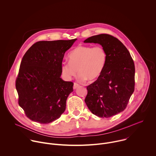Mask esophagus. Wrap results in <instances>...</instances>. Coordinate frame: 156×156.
Here are the masks:
<instances>
[{
  "mask_svg": "<svg viewBox=\"0 0 156 156\" xmlns=\"http://www.w3.org/2000/svg\"><path fill=\"white\" fill-rule=\"evenodd\" d=\"M80 85L78 84V83H74V86H73V88L75 90V89H76L77 87H79Z\"/></svg>",
  "mask_w": 156,
  "mask_h": 156,
  "instance_id": "34e87169",
  "label": "esophagus"
}]
</instances>
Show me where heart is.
<instances>
[{
    "label": "heart",
    "mask_w": 156,
    "mask_h": 156,
    "mask_svg": "<svg viewBox=\"0 0 156 156\" xmlns=\"http://www.w3.org/2000/svg\"><path fill=\"white\" fill-rule=\"evenodd\" d=\"M107 60V52L102 46H78L70 52L69 62L62 64L61 72L65 78L70 80L79 71L80 82H93L102 74Z\"/></svg>",
    "instance_id": "heart-1"
}]
</instances>
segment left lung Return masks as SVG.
Returning a JSON list of instances; mask_svg holds the SVG:
<instances>
[{
    "instance_id": "obj_1",
    "label": "left lung",
    "mask_w": 156,
    "mask_h": 156,
    "mask_svg": "<svg viewBox=\"0 0 156 156\" xmlns=\"http://www.w3.org/2000/svg\"><path fill=\"white\" fill-rule=\"evenodd\" d=\"M83 42L99 44L107 54L102 74L87 87L85 102L93 114L101 118L111 117L124 110L133 93V61L125 46L112 35H94Z\"/></svg>"
}]
</instances>
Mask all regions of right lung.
Segmentation results:
<instances>
[{
  "instance_id": "obj_1",
  "label": "right lung",
  "mask_w": 156,
  "mask_h": 156,
  "mask_svg": "<svg viewBox=\"0 0 156 156\" xmlns=\"http://www.w3.org/2000/svg\"><path fill=\"white\" fill-rule=\"evenodd\" d=\"M77 39L41 41L24 54L16 80L20 106L32 121L48 124L65 112L72 82L61 77L65 53Z\"/></svg>"
}]
</instances>
